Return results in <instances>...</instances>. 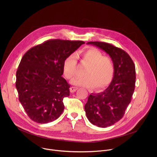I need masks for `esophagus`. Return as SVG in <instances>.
<instances>
[{
  "instance_id": "34e87169",
  "label": "esophagus",
  "mask_w": 157,
  "mask_h": 157,
  "mask_svg": "<svg viewBox=\"0 0 157 157\" xmlns=\"http://www.w3.org/2000/svg\"><path fill=\"white\" fill-rule=\"evenodd\" d=\"M78 89V88L76 87H70V91L71 93H75V92H76L77 91Z\"/></svg>"
}]
</instances>
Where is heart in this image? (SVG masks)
Returning <instances> with one entry per match:
<instances>
[{
	"label": "heart",
	"instance_id": "b5f03b06",
	"mask_svg": "<svg viewBox=\"0 0 157 157\" xmlns=\"http://www.w3.org/2000/svg\"><path fill=\"white\" fill-rule=\"evenodd\" d=\"M77 56L82 64L88 65L82 77H76L71 84L98 90L108 86L113 79L115 72L114 63L108 56H103L99 50L91 48L76 54H70L64 60L63 72L65 78L71 79L75 75L77 67Z\"/></svg>",
	"mask_w": 157,
	"mask_h": 157
}]
</instances>
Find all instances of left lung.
<instances>
[{"mask_svg":"<svg viewBox=\"0 0 157 157\" xmlns=\"http://www.w3.org/2000/svg\"><path fill=\"white\" fill-rule=\"evenodd\" d=\"M109 54L115 72L113 81L103 92L91 93L84 109L87 119L100 127L114 124L124 116L135 89L136 67L130 56L123 50L107 43L90 41Z\"/></svg>","mask_w":157,"mask_h":157,"instance_id":"8db88e82","label":"left lung"}]
</instances>
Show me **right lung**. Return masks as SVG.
I'll return each mask as SVG.
<instances>
[{
	"mask_svg": "<svg viewBox=\"0 0 157 157\" xmlns=\"http://www.w3.org/2000/svg\"><path fill=\"white\" fill-rule=\"evenodd\" d=\"M82 41L49 40L30 49L22 57L16 73L18 99L34 122L47 124L57 119L70 96V85L61 76L64 60Z\"/></svg>",
	"mask_w": 157,
	"mask_h": 157,
	"instance_id": "right-lung-1",
	"label": "right lung"
}]
</instances>
